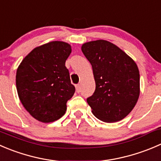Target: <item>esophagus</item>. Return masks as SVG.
I'll return each instance as SVG.
<instances>
[{
  "label": "esophagus",
  "mask_w": 161,
  "mask_h": 161,
  "mask_svg": "<svg viewBox=\"0 0 161 161\" xmlns=\"http://www.w3.org/2000/svg\"><path fill=\"white\" fill-rule=\"evenodd\" d=\"M75 88H76V92H77V93H79V92L81 91V87L79 84H78V85L75 86Z\"/></svg>",
  "instance_id": "34e87169"
}]
</instances>
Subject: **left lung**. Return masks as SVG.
Wrapping results in <instances>:
<instances>
[{"mask_svg": "<svg viewBox=\"0 0 161 161\" xmlns=\"http://www.w3.org/2000/svg\"><path fill=\"white\" fill-rule=\"evenodd\" d=\"M82 51L91 64L96 83L94 93L86 99L92 112L106 123L123 119L139 97L138 66L122 49L104 40L85 43Z\"/></svg>", "mask_w": 161, "mask_h": 161, "instance_id": "1", "label": "left lung"}]
</instances>
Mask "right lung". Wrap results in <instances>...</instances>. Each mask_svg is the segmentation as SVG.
I'll list each match as a JSON object with an SVG mask.
<instances>
[{
	"mask_svg": "<svg viewBox=\"0 0 161 161\" xmlns=\"http://www.w3.org/2000/svg\"><path fill=\"white\" fill-rule=\"evenodd\" d=\"M71 53L68 43L51 42L33 49L17 69L19 97L38 121L54 122L66 112L67 102L75 91L65 67Z\"/></svg>",
	"mask_w": 161,
	"mask_h": 161,
	"instance_id": "obj_1",
	"label": "right lung"
}]
</instances>
